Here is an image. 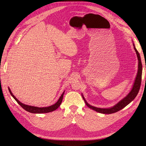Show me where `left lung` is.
<instances>
[{
	"label": "left lung",
	"instance_id": "8db88e82",
	"mask_svg": "<svg viewBox=\"0 0 146 146\" xmlns=\"http://www.w3.org/2000/svg\"><path fill=\"white\" fill-rule=\"evenodd\" d=\"M134 45V48L137 54V56L138 58V60H139V69H138V72H137V74L136 76V78L134 83L133 87L131 90V92L128 94V95L125 97L123 99L119 102L117 104H116L115 106H113L112 108H96V107L93 106L92 105H90L89 104H88V102H86V101L84 98L83 96V99L84 101H85L86 105L90 108V109L93 110L94 111H96V112H98L99 113H108V114H111V113H113L115 112H117L119 111H120L121 110L123 109L124 107H125L127 105H128L130 102H131L132 101H133L134 98L137 96L138 93H139L140 88V86H141V76H142V64H141V58H140V56L139 52L137 50V49L135 48L134 44H133Z\"/></svg>",
	"mask_w": 146,
	"mask_h": 146
}]
</instances>
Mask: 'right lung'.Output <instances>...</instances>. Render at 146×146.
<instances>
[{
    "mask_svg": "<svg viewBox=\"0 0 146 146\" xmlns=\"http://www.w3.org/2000/svg\"><path fill=\"white\" fill-rule=\"evenodd\" d=\"M8 89H9V91L11 95L12 96V97L15 99V101L17 102V103L22 107L23 109H24L25 111H28L29 112L34 113H48V112H52L53 111H55L56 110H57L58 108V107L60 106V105H61V102H62V100H63V95H64V92L62 94V95H61V96L60 97L58 101L55 104H54V105H51L50 106H48V107H43V108H38V107L29 106V105H25L24 104L21 103L12 94V92L11 91L10 89L9 88H8Z\"/></svg>",
    "mask_w": 146,
    "mask_h": 146,
    "instance_id": "add662e5",
    "label": "right lung"
}]
</instances>
